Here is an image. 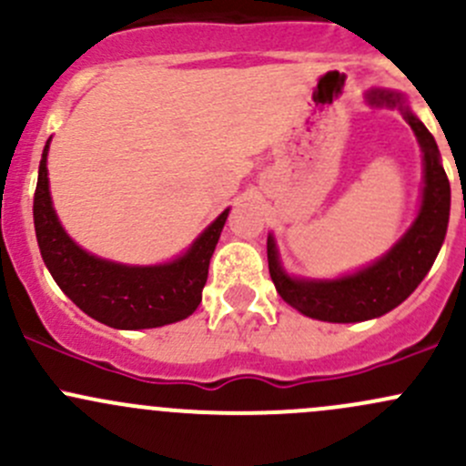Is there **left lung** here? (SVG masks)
Here are the masks:
<instances>
[{
    "label": "left lung",
    "instance_id": "left-lung-1",
    "mask_svg": "<svg viewBox=\"0 0 466 466\" xmlns=\"http://www.w3.org/2000/svg\"><path fill=\"white\" fill-rule=\"evenodd\" d=\"M365 101L372 107H397L410 124L424 164L421 203L410 228L383 257L333 279H309L286 272L275 237L268 234V268L277 293L313 320L363 322L392 311L429 275L449 228L451 185L441 167L435 137L410 110L401 92L372 87L365 92Z\"/></svg>",
    "mask_w": 466,
    "mask_h": 466
}]
</instances>
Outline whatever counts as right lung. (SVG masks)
Returning <instances> with one entry per match:
<instances>
[{
  "label": "right lung",
  "mask_w": 466,
  "mask_h": 466,
  "mask_svg": "<svg viewBox=\"0 0 466 466\" xmlns=\"http://www.w3.org/2000/svg\"><path fill=\"white\" fill-rule=\"evenodd\" d=\"M51 137L42 150L33 198V223L45 266L65 295L89 318L112 329H153L180 322L198 309L229 207L216 216L176 259L130 266L83 250L60 225L49 191Z\"/></svg>",
  "instance_id": "right-lung-1"
}]
</instances>
